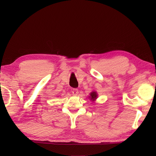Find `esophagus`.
Returning <instances> with one entry per match:
<instances>
[{"label": "esophagus", "instance_id": "1", "mask_svg": "<svg viewBox=\"0 0 156 156\" xmlns=\"http://www.w3.org/2000/svg\"><path fill=\"white\" fill-rule=\"evenodd\" d=\"M78 92H79L78 90V89H76V88H74L72 91V93L74 96H77L78 94Z\"/></svg>", "mask_w": 156, "mask_h": 156}]
</instances>
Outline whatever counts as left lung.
<instances>
[{
    "label": "left lung",
    "instance_id": "1",
    "mask_svg": "<svg viewBox=\"0 0 156 156\" xmlns=\"http://www.w3.org/2000/svg\"><path fill=\"white\" fill-rule=\"evenodd\" d=\"M97 96H98V94H97V92H95V91H92L91 93L90 94V97H89V98H90V100L92 101H94L96 99H97Z\"/></svg>",
    "mask_w": 156,
    "mask_h": 156
}]
</instances>
